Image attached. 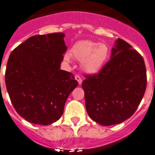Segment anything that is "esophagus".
I'll return each mask as SVG.
<instances>
[{"mask_svg": "<svg viewBox=\"0 0 155 155\" xmlns=\"http://www.w3.org/2000/svg\"><path fill=\"white\" fill-rule=\"evenodd\" d=\"M75 79H76V80H77L79 85H81L83 80H82V78L80 77V76H79V75H76V76H75Z\"/></svg>", "mask_w": 155, "mask_h": 155, "instance_id": "esophagus-1", "label": "esophagus"}]
</instances>
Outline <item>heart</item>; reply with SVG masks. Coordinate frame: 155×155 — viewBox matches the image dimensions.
I'll list each match as a JSON object with an SVG mask.
<instances>
[{"label": "heart", "mask_w": 155, "mask_h": 155, "mask_svg": "<svg viewBox=\"0 0 155 155\" xmlns=\"http://www.w3.org/2000/svg\"><path fill=\"white\" fill-rule=\"evenodd\" d=\"M71 54L82 61V68L89 73H95L103 67L110 54V49L106 44H98L91 40H82L76 43L71 51ZM64 60L69 61L70 55H64Z\"/></svg>", "instance_id": "obj_1"}]
</instances>
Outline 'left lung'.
Wrapping results in <instances>:
<instances>
[{"mask_svg":"<svg viewBox=\"0 0 155 155\" xmlns=\"http://www.w3.org/2000/svg\"><path fill=\"white\" fill-rule=\"evenodd\" d=\"M111 57L97 73L85 75L82 84L89 116L102 126L130 118L147 87L144 60L130 44L118 38Z\"/></svg>","mask_w":155,"mask_h":155,"instance_id":"1","label":"left lung"}]
</instances>
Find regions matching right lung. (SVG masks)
Masks as SVG:
<instances>
[{"label": "right lung", "instance_id": "1", "mask_svg": "<svg viewBox=\"0 0 155 155\" xmlns=\"http://www.w3.org/2000/svg\"><path fill=\"white\" fill-rule=\"evenodd\" d=\"M64 37L62 33L33 36L9 56L5 71L9 97L18 115L33 124L58 120L78 85L71 72L60 69L67 49Z\"/></svg>", "mask_w": 155, "mask_h": 155}]
</instances>
